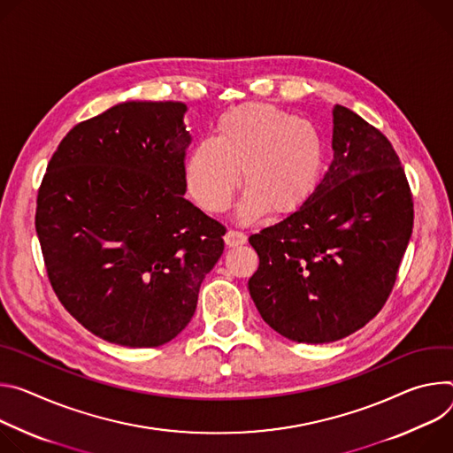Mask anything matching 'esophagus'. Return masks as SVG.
<instances>
[{"instance_id":"34e87169","label":"esophagus","mask_w":453,"mask_h":453,"mask_svg":"<svg viewBox=\"0 0 453 453\" xmlns=\"http://www.w3.org/2000/svg\"><path fill=\"white\" fill-rule=\"evenodd\" d=\"M225 242H226L228 248H237V246L246 242V235L242 232H237V230H228L225 234Z\"/></svg>"}]
</instances>
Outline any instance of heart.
Masks as SVG:
<instances>
[{
  "label": "heart",
  "mask_w": 453,
  "mask_h": 453,
  "mask_svg": "<svg viewBox=\"0 0 453 453\" xmlns=\"http://www.w3.org/2000/svg\"><path fill=\"white\" fill-rule=\"evenodd\" d=\"M324 164L320 134L308 122L270 104H244L225 113L216 138H199L185 164V181L197 205L225 212L241 185L235 216L254 223L268 211L288 214L313 192Z\"/></svg>",
  "instance_id": "b5f03b06"
}]
</instances>
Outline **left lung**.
Instances as JSON below:
<instances>
[{
  "mask_svg": "<svg viewBox=\"0 0 453 453\" xmlns=\"http://www.w3.org/2000/svg\"><path fill=\"white\" fill-rule=\"evenodd\" d=\"M333 162L295 212L250 235L248 280L263 320L300 343H329L383 308L411 241L414 203L394 147L343 106L333 110Z\"/></svg>",
  "mask_w": 453,
  "mask_h": 453,
  "instance_id": "left-lung-1",
  "label": "left lung"
}]
</instances>
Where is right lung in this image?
<instances>
[{
    "label": "right lung",
    "instance_id": "right-lung-1",
    "mask_svg": "<svg viewBox=\"0 0 453 453\" xmlns=\"http://www.w3.org/2000/svg\"><path fill=\"white\" fill-rule=\"evenodd\" d=\"M183 103L129 100L77 124L37 194L35 232L61 304L95 336L158 347L190 322L225 226L185 199Z\"/></svg>",
    "mask_w": 453,
    "mask_h": 453
}]
</instances>
